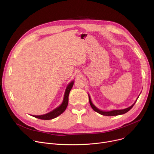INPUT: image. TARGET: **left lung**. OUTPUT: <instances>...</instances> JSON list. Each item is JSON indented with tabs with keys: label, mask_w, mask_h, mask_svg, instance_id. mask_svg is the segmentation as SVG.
Listing matches in <instances>:
<instances>
[{
	"label": "left lung",
	"mask_w": 154,
	"mask_h": 154,
	"mask_svg": "<svg viewBox=\"0 0 154 154\" xmlns=\"http://www.w3.org/2000/svg\"><path fill=\"white\" fill-rule=\"evenodd\" d=\"M138 98L137 99L136 101L133 103L131 106L128 107V108H127L126 109H118V110H112V111H101L98 108H97L93 104V103H92L91 101V97L89 95V103H90V105L91 106V108L94 109V111H95L96 112L99 113V114H101L102 115H104V116H118V115H123V114H125V113L127 112L128 111H129L132 108L133 106H134V104H135V103L137 102Z\"/></svg>",
	"instance_id": "1"
}]
</instances>
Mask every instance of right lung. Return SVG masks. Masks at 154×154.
<instances>
[{
    "label": "right lung",
    "mask_w": 154,
    "mask_h": 154,
    "mask_svg": "<svg viewBox=\"0 0 154 154\" xmlns=\"http://www.w3.org/2000/svg\"><path fill=\"white\" fill-rule=\"evenodd\" d=\"M73 83H74V81H72L66 87L65 92V94L63 99V102L61 104L60 106H59L57 107V108L55 109H53V111H50L48 113H46L45 115H32L33 117L38 118V119H46V120H48V119H51L53 118H55L56 117L58 116L59 115H60L62 113H63L65 110L66 109V107H67L68 103H69V95L70 91L71 89L72 88Z\"/></svg>",
    "instance_id": "obj_1"
}]
</instances>
